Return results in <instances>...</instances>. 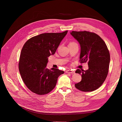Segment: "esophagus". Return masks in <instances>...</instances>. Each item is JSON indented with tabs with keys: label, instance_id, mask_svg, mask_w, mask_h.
<instances>
[{
	"label": "esophagus",
	"instance_id": "34e87169",
	"mask_svg": "<svg viewBox=\"0 0 122 122\" xmlns=\"http://www.w3.org/2000/svg\"><path fill=\"white\" fill-rule=\"evenodd\" d=\"M66 73H70V74H74L75 71H73V70H68L66 71Z\"/></svg>",
	"mask_w": 122,
	"mask_h": 122
}]
</instances>
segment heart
Wrapping results in <instances>:
<instances>
[{
	"mask_svg": "<svg viewBox=\"0 0 122 122\" xmlns=\"http://www.w3.org/2000/svg\"><path fill=\"white\" fill-rule=\"evenodd\" d=\"M72 43H73V42H71V43H70V44H72Z\"/></svg>",
	"mask_w": 122,
	"mask_h": 122,
	"instance_id": "heart-1",
	"label": "heart"
}]
</instances>
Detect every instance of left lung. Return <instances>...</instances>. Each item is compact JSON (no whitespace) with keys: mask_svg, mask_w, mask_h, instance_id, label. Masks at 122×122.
Returning a JSON list of instances; mask_svg holds the SVG:
<instances>
[{"mask_svg":"<svg viewBox=\"0 0 122 122\" xmlns=\"http://www.w3.org/2000/svg\"><path fill=\"white\" fill-rule=\"evenodd\" d=\"M71 35L80 45V60L87 62L88 69H77L75 73L81 74L82 79L76 83V88L81 91L92 92L97 90L108 74L110 54L105 43L98 35L89 31H75Z\"/></svg>","mask_w":122,"mask_h":122,"instance_id":"1","label":"left lung"}]
</instances>
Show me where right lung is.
<instances>
[{
    "label": "right lung",
    "instance_id": "1",
    "mask_svg": "<svg viewBox=\"0 0 122 122\" xmlns=\"http://www.w3.org/2000/svg\"><path fill=\"white\" fill-rule=\"evenodd\" d=\"M68 30L45 33L26 41L22 49L19 70L29 90L38 95L49 93L55 87L58 77L64 73L58 69H47L48 57L53 55Z\"/></svg>",
    "mask_w": 122,
    "mask_h": 122
}]
</instances>
